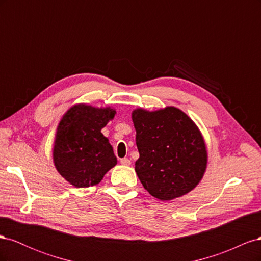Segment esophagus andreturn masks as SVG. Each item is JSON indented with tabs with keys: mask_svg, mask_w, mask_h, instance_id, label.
Instances as JSON below:
<instances>
[{
	"mask_svg": "<svg viewBox=\"0 0 261 261\" xmlns=\"http://www.w3.org/2000/svg\"><path fill=\"white\" fill-rule=\"evenodd\" d=\"M120 162H121V164H123V165H130V160L127 159V158H123V159L120 160Z\"/></svg>",
	"mask_w": 261,
	"mask_h": 261,
	"instance_id": "34e87169",
	"label": "esophagus"
}]
</instances>
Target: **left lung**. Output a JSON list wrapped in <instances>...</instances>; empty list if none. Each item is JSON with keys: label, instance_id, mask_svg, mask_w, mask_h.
Listing matches in <instances>:
<instances>
[{"label": "left lung", "instance_id": "8db88e82", "mask_svg": "<svg viewBox=\"0 0 261 261\" xmlns=\"http://www.w3.org/2000/svg\"><path fill=\"white\" fill-rule=\"evenodd\" d=\"M139 159L135 171L150 195L172 200L194 189L207 168V149L193 120L174 107L132 113Z\"/></svg>", "mask_w": 261, "mask_h": 261}]
</instances>
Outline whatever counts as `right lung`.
<instances>
[{"mask_svg": "<svg viewBox=\"0 0 261 261\" xmlns=\"http://www.w3.org/2000/svg\"><path fill=\"white\" fill-rule=\"evenodd\" d=\"M115 114L110 107L81 103L63 115L55 134L53 162L62 177L75 187L97 185L115 167L113 148L101 133Z\"/></svg>", "mask_w": 261, "mask_h": 261, "instance_id": "1", "label": "right lung"}]
</instances>
